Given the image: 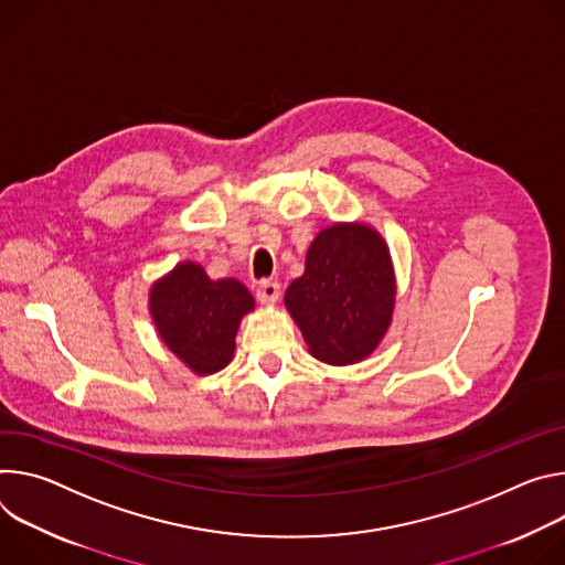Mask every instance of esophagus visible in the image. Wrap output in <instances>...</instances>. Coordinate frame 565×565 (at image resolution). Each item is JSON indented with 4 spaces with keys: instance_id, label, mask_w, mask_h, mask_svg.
<instances>
[{
    "instance_id": "1",
    "label": "esophagus",
    "mask_w": 565,
    "mask_h": 565,
    "mask_svg": "<svg viewBox=\"0 0 565 565\" xmlns=\"http://www.w3.org/2000/svg\"><path fill=\"white\" fill-rule=\"evenodd\" d=\"M256 296H258L260 302L274 305L280 298V285L276 280H260V285L256 289Z\"/></svg>"
}]
</instances>
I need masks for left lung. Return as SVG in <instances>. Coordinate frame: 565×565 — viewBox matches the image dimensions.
Wrapping results in <instances>:
<instances>
[{
	"mask_svg": "<svg viewBox=\"0 0 565 565\" xmlns=\"http://www.w3.org/2000/svg\"><path fill=\"white\" fill-rule=\"evenodd\" d=\"M285 305L317 359L332 365L365 359L386 334L395 305L386 242L363 224L321 231Z\"/></svg>",
	"mask_w": 565,
	"mask_h": 565,
	"instance_id": "8db88e82",
	"label": "left lung"
}]
</instances>
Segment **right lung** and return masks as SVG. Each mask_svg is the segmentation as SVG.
I'll list each match as a JSON object with an SVG mask.
<instances>
[{
  "label": "right lung",
  "mask_w": 565,
  "mask_h": 565,
  "mask_svg": "<svg viewBox=\"0 0 565 565\" xmlns=\"http://www.w3.org/2000/svg\"><path fill=\"white\" fill-rule=\"evenodd\" d=\"M150 309L161 341L188 367L211 374L231 361L254 296L233 278L211 280L200 265L183 263L152 287Z\"/></svg>",
  "instance_id": "obj_1"
}]
</instances>
